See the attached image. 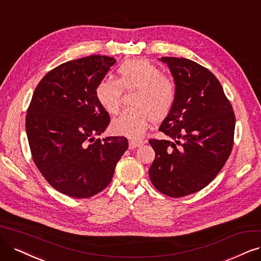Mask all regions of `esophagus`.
<instances>
[{
  "mask_svg": "<svg viewBox=\"0 0 261 261\" xmlns=\"http://www.w3.org/2000/svg\"><path fill=\"white\" fill-rule=\"evenodd\" d=\"M145 143L144 141H138V140H130L129 141V148L130 149H133V148H137V147H140L141 145H143V144Z\"/></svg>",
  "mask_w": 261,
  "mask_h": 261,
  "instance_id": "34e87169",
  "label": "esophagus"
}]
</instances>
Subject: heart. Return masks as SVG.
Instances as JSON below:
<instances>
[{"label": "heart", "instance_id": "obj_1", "mask_svg": "<svg viewBox=\"0 0 261 261\" xmlns=\"http://www.w3.org/2000/svg\"><path fill=\"white\" fill-rule=\"evenodd\" d=\"M118 80L103 79L95 87L99 105L108 114H117L121 105L122 89L136 90L132 105L111 123L116 136L132 139L142 137L148 123L161 121L172 111L176 100V86L159 67L146 59L127 60L117 69Z\"/></svg>", "mask_w": 261, "mask_h": 261}]
</instances>
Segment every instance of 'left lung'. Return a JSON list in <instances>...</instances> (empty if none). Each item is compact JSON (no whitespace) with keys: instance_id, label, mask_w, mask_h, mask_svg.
<instances>
[{"instance_id":"1","label":"left lung","mask_w":261,"mask_h":261,"mask_svg":"<svg viewBox=\"0 0 261 261\" xmlns=\"http://www.w3.org/2000/svg\"><path fill=\"white\" fill-rule=\"evenodd\" d=\"M176 86V100L159 131L166 140H149L156 157L149 177L172 198L207 186L223 169L233 146L236 117L216 77L185 58L162 57Z\"/></svg>"}]
</instances>
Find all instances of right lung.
I'll list each match as a JSON object with an SVG mask.
<instances>
[{"label":"right lung","instance_id":"right-lung-1","mask_svg":"<svg viewBox=\"0 0 261 261\" xmlns=\"http://www.w3.org/2000/svg\"><path fill=\"white\" fill-rule=\"evenodd\" d=\"M115 62L93 55L60 64L38 83L29 105L25 130L35 166L72 198H90L108 187L128 149L123 137L94 139L110 123L94 90Z\"/></svg>","mask_w":261,"mask_h":261}]
</instances>
